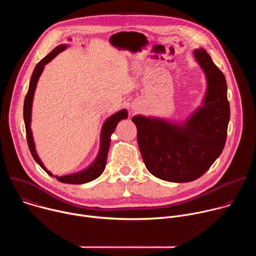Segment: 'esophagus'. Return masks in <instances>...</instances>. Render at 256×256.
Wrapping results in <instances>:
<instances>
[{
	"label": "esophagus",
	"mask_w": 256,
	"mask_h": 256,
	"mask_svg": "<svg viewBox=\"0 0 256 256\" xmlns=\"http://www.w3.org/2000/svg\"><path fill=\"white\" fill-rule=\"evenodd\" d=\"M132 109H134V108H132Z\"/></svg>",
	"instance_id": "obj_1"
}]
</instances>
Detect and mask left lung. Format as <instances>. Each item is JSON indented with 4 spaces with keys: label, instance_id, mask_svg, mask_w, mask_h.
<instances>
[{
    "label": "left lung",
    "instance_id": "1",
    "mask_svg": "<svg viewBox=\"0 0 256 256\" xmlns=\"http://www.w3.org/2000/svg\"><path fill=\"white\" fill-rule=\"evenodd\" d=\"M194 56L206 79L202 102L184 122L136 116L138 144L151 174L165 181L190 182L204 174L221 155L227 138L230 105L222 70L204 48Z\"/></svg>",
    "mask_w": 256,
    "mask_h": 256
}]
</instances>
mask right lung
Here are the masks:
<instances>
[{"instance_id": "1", "label": "right lung", "mask_w": 256, "mask_h": 256, "mask_svg": "<svg viewBox=\"0 0 256 256\" xmlns=\"http://www.w3.org/2000/svg\"><path fill=\"white\" fill-rule=\"evenodd\" d=\"M68 48L66 44H60L56 46L54 50H52L46 58H44L38 64H36L32 76L30 79L29 83V88L28 92L25 96L24 100V108H23V116H24V122H25V128H26V138L28 142V147L30 150V153L33 157V159L38 163L48 175L54 176L50 171H48L42 160L40 159L38 153H36L35 150V144L33 140V136L31 132V112H32V102H33V97H34V92L36 89V85H38V79L40 75L42 74V70L44 68V66L48 64L50 60H52L60 52ZM128 118V112L126 109H122L118 112L112 114V116H109L103 124L101 132H100V149L98 152V155L94 162L87 167L86 169L79 171L77 173H72L68 175H64V176H54L56 177L58 181L62 182V184H87V182H90L96 178H98L102 172L105 169L106 166V158L109 150V146H110V136L114 134L118 124L122 120Z\"/></svg>"}]
</instances>
